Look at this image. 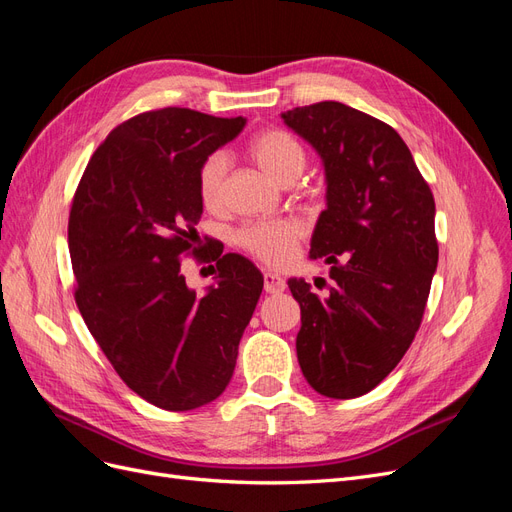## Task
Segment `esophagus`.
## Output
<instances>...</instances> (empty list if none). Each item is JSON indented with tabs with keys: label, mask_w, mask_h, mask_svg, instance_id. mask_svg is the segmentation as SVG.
Segmentation results:
<instances>
[{
	"label": "esophagus",
	"mask_w": 512,
	"mask_h": 512,
	"mask_svg": "<svg viewBox=\"0 0 512 512\" xmlns=\"http://www.w3.org/2000/svg\"><path fill=\"white\" fill-rule=\"evenodd\" d=\"M286 290V280L284 277H280L277 273H271L267 271L265 273V292L269 294H280Z\"/></svg>",
	"instance_id": "esophagus-1"
}]
</instances>
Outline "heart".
Masks as SVG:
<instances>
[{
	"instance_id": "heart-1",
	"label": "heart",
	"mask_w": 512,
	"mask_h": 512,
	"mask_svg": "<svg viewBox=\"0 0 512 512\" xmlns=\"http://www.w3.org/2000/svg\"><path fill=\"white\" fill-rule=\"evenodd\" d=\"M252 160L277 181H297L307 164L303 145L290 132L271 128L258 132L250 141ZM228 160L222 151H213L200 162L196 173V192L205 209H218L224 198ZM303 239V228L297 220H267L247 224L237 232V243L256 260L269 267H288L297 256V247Z\"/></svg>"
}]
</instances>
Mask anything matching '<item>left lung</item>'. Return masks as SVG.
<instances>
[{
	"label": "left lung",
	"instance_id": "8db88e82",
	"mask_svg": "<svg viewBox=\"0 0 512 512\" xmlns=\"http://www.w3.org/2000/svg\"><path fill=\"white\" fill-rule=\"evenodd\" d=\"M282 119L318 151L327 175L309 254L333 262L329 297L288 280L301 305L299 365L320 395L361 397L404 359L421 327L438 267L436 203L389 123L333 100Z\"/></svg>",
	"mask_w": 512,
	"mask_h": 512
}]
</instances>
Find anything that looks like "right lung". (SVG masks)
<instances>
[{"label": "right lung", "mask_w": 512, "mask_h": 512, "mask_svg": "<svg viewBox=\"0 0 512 512\" xmlns=\"http://www.w3.org/2000/svg\"><path fill=\"white\" fill-rule=\"evenodd\" d=\"M243 126V117L179 106L136 115L104 138L72 198L74 301L119 378L162 410H194L224 393L265 282L239 254H200L211 241L194 228L198 166ZM188 253L216 260L207 295L184 284Z\"/></svg>", "instance_id": "1"}]
</instances>
